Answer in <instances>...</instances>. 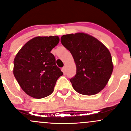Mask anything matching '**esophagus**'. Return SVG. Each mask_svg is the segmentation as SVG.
<instances>
[{"mask_svg": "<svg viewBox=\"0 0 131 131\" xmlns=\"http://www.w3.org/2000/svg\"><path fill=\"white\" fill-rule=\"evenodd\" d=\"M62 71H63V73L64 74L66 73V68L65 67H63V68H62Z\"/></svg>", "mask_w": 131, "mask_h": 131, "instance_id": "1", "label": "esophagus"}]
</instances>
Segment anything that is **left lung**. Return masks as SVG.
Wrapping results in <instances>:
<instances>
[{"mask_svg":"<svg viewBox=\"0 0 131 131\" xmlns=\"http://www.w3.org/2000/svg\"><path fill=\"white\" fill-rule=\"evenodd\" d=\"M61 42L76 64V75L70 79L74 90L85 95L103 90L113 71L108 49L95 38L83 32L62 36Z\"/></svg>","mask_w":131,"mask_h":131,"instance_id":"left-lung-1","label":"left lung"}]
</instances>
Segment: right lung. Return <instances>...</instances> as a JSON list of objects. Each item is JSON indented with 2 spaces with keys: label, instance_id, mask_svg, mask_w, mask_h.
Wrapping results in <instances>:
<instances>
[{
  "label": "right lung",
  "instance_id": "right-lung-1",
  "mask_svg": "<svg viewBox=\"0 0 131 131\" xmlns=\"http://www.w3.org/2000/svg\"><path fill=\"white\" fill-rule=\"evenodd\" d=\"M59 41L57 36L36 37L26 42L15 57L14 75L23 91L33 98L51 94L56 81L63 75L51 53Z\"/></svg>",
  "mask_w": 131,
  "mask_h": 131
}]
</instances>
